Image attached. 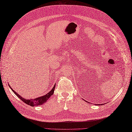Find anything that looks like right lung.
Masks as SVG:
<instances>
[{
  "label": "right lung",
  "instance_id": "obj_1",
  "mask_svg": "<svg viewBox=\"0 0 132 132\" xmlns=\"http://www.w3.org/2000/svg\"><path fill=\"white\" fill-rule=\"evenodd\" d=\"M9 87L11 88L12 91L15 94V95L17 96V97L18 98H20L22 101H23L24 102V103H26L27 105H30V106H39V105H43L44 103H45V102L48 100V99L50 98V96L54 94V89H55V84L53 87L52 89H51V90L49 93H47V94H46L45 95L43 96H40V97H37L36 98L30 99V100L25 99L22 97H21V95L18 94L17 92H15L13 89L11 88V87L9 86Z\"/></svg>",
  "mask_w": 132,
  "mask_h": 132
}]
</instances>
